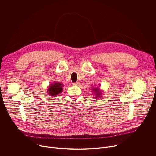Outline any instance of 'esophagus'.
<instances>
[{
  "mask_svg": "<svg viewBox=\"0 0 156 156\" xmlns=\"http://www.w3.org/2000/svg\"><path fill=\"white\" fill-rule=\"evenodd\" d=\"M73 84L75 85V86H78V85L80 84V83L79 81H77V82H76V83H73Z\"/></svg>",
  "mask_w": 156,
  "mask_h": 156,
  "instance_id": "34e87169",
  "label": "esophagus"
}]
</instances>
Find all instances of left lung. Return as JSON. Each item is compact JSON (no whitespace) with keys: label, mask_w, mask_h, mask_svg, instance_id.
<instances>
[{"label":"left lung","mask_w":156,"mask_h":156,"mask_svg":"<svg viewBox=\"0 0 156 156\" xmlns=\"http://www.w3.org/2000/svg\"><path fill=\"white\" fill-rule=\"evenodd\" d=\"M94 91H95V93H96V94L97 95V96L96 97H99V96H99L100 94H101V92H99V89H94Z\"/></svg>","instance_id":"1"}]
</instances>
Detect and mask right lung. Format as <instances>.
Here are the masks:
<instances>
[{
  "label": "right lung",
  "instance_id": "add662e5",
  "mask_svg": "<svg viewBox=\"0 0 156 156\" xmlns=\"http://www.w3.org/2000/svg\"><path fill=\"white\" fill-rule=\"evenodd\" d=\"M62 86L63 84L60 83H55L51 84L48 89L49 95L54 97L57 96L62 91Z\"/></svg>",
  "mask_w": 156,
  "mask_h": 156
}]
</instances>
